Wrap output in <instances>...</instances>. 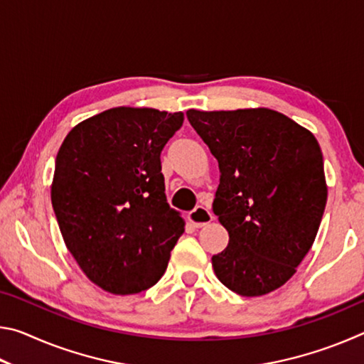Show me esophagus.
<instances>
[{"instance_id":"obj_1","label":"esophagus","mask_w":364,"mask_h":364,"mask_svg":"<svg viewBox=\"0 0 364 364\" xmlns=\"http://www.w3.org/2000/svg\"><path fill=\"white\" fill-rule=\"evenodd\" d=\"M188 220H189L191 223H193L196 228H204V226H207L208 223H212L213 215H212L210 210H208L207 207L199 205V207H196L193 212L188 213Z\"/></svg>"}]
</instances>
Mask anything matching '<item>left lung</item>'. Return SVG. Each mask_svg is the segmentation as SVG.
Returning <instances> with one entry per match:
<instances>
[{"label": "left lung", "instance_id": "obj_1", "mask_svg": "<svg viewBox=\"0 0 364 364\" xmlns=\"http://www.w3.org/2000/svg\"><path fill=\"white\" fill-rule=\"evenodd\" d=\"M186 115L218 160L213 212L230 242L212 257L215 274L242 297L273 292L315 242L328 200L321 147L310 130L267 107Z\"/></svg>", "mask_w": 364, "mask_h": 364}]
</instances>
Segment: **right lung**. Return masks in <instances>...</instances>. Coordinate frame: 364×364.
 I'll list each match as a JSON object with an SVG mask.
<instances>
[{
  "label": "right lung",
  "instance_id": "1",
  "mask_svg": "<svg viewBox=\"0 0 364 364\" xmlns=\"http://www.w3.org/2000/svg\"><path fill=\"white\" fill-rule=\"evenodd\" d=\"M183 120V112L114 107L80 122L60 146L51 184L59 230L80 269L106 292L152 287L184 232L160 171V152Z\"/></svg>",
  "mask_w": 364,
  "mask_h": 364
}]
</instances>
